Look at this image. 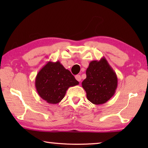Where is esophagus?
Listing matches in <instances>:
<instances>
[{"label": "esophagus", "mask_w": 148, "mask_h": 148, "mask_svg": "<svg viewBox=\"0 0 148 148\" xmlns=\"http://www.w3.org/2000/svg\"><path fill=\"white\" fill-rule=\"evenodd\" d=\"M75 78H76L77 81H78V82H80V81H81V79H82L80 75H76V76H75Z\"/></svg>", "instance_id": "esophagus-1"}]
</instances>
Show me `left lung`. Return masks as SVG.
<instances>
[{"mask_svg":"<svg viewBox=\"0 0 148 148\" xmlns=\"http://www.w3.org/2000/svg\"><path fill=\"white\" fill-rule=\"evenodd\" d=\"M82 87L87 98L94 104L106 103L114 96L117 87V77L105 57L90 62Z\"/></svg>","mask_w":148,"mask_h":148,"instance_id":"8db88e82","label":"left lung"}]
</instances>
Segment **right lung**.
Masks as SVG:
<instances>
[{"instance_id":"add662e5","label":"right lung","mask_w":148,"mask_h":148,"mask_svg":"<svg viewBox=\"0 0 148 148\" xmlns=\"http://www.w3.org/2000/svg\"><path fill=\"white\" fill-rule=\"evenodd\" d=\"M78 84L71 72L59 61L47 62L35 79V87L39 96L47 103L53 104L62 101L70 87Z\"/></svg>"}]
</instances>
